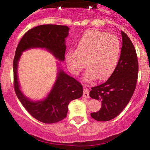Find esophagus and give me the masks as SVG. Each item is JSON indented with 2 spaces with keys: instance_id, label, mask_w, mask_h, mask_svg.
Listing matches in <instances>:
<instances>
[{
  "instance_id": "obj_1",
  "label": "esophagus",
  "mask_w": 150,
  "mask_h": 150,
  "mask_svg": "<svg viewBox=\"0 0 150 150\" xmlns=\"http://www.w3.org/2000/svg\"><path fill=\"white\" fill-rule=\"evenodd\" d=\"M83 96L84 98H86V99H88V98L90 97V96H89V90H88V89L86 88H85L84 91H83Z\"/></svg>"
}]
</instances>
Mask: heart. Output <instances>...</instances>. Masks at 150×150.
<instances>
[{"mask_svg":"<svg viewBox=\"0 0 150 150\" xmlns=\"http://www.w3.org/2000/svg\"><path fill=\"white\" fill-rule=\"evenodd\" d=\"M120 51V41L116 36L99 30H90L83 35L75 51L67 52V65L72 74L78 75L86 64L88 69L85 79L104 80L115 69Z\"/></svg>","mask_w":150,"mask_h":150,"instance_id":"obj_1","label":"heart"}]
</instances>
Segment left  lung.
Masks as SVG:
<instances>
[{
    "mask_svg": "<svg viewBox=\"0 0 150 150\" xmlns=\"http://www.w3.org/2000/svg\"><path fill=\"white\" fill-rule=\"evenodd\" d=\"M122 45L120 59L114 72L107 81L91 88L90 96L100 100L102 107L91 113L98 121H108L117 117L128 104L135 91L139 72V63L134 44L121 31Z\"/></svg>",
    "mask_w": 150,
    "mask_h": 150,
    "instance_id": "8db88e82",
    "label": "left lung"
}]
</instances>
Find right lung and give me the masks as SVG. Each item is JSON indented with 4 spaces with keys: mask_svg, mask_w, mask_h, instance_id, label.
I'll return each instance as SVG.
<instances>
[{
    "mask_svg": "<svg viewBox=\"0 0 150 150\" xmlns=\"http://www.w3.org/2000/svg\"><path fill=\"white\" fill-rule=\"evenodd\" d=\"M69 28L58 25H43L29 30L16 47L13 59V86L18 99L27 111L34 118L44 123L59 122L67 117L68 104L71 101L81 97L82 85L59 69L57 81L51 92L44 100L33 102L19 89L17 65L22 53L32 48H45L60 61L64 60L65 38Z\"/></svg>",
    "mask_w": 150,
    "mask_h": 150,
    "instance_id": "add662e5",
    "label": "right lung"
}]
</instances>
